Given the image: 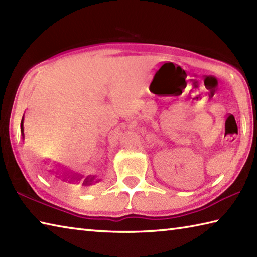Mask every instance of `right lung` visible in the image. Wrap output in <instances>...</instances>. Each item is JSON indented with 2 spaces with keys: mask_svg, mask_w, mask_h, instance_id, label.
Masks as SVG:
<instances>
[{
  "mask_svg": "<svg viewBox=\"0 0 257 257\" xmlns=\"http://www.w3.org/2000/svg\"><path fill=\"white\" fill-rule=\"evenodd\" d=\"M23 120H24V115L21 120V135L22 137L24 138V128H23ZM51 172V170H50ZM52 173H54L55 177L63 180V182L68 183V184H71V185H79L81 184V186H84V187H87V186H91L93 184H97L100 182V179L97 178V176H87V177H83L82 175L77 174V173H73L71 170H64V169H58L57 172H54L52 170Z\"/></svg>",
  "mask_w": 257,
  "mask_h": 257,
  "instance_id": "add662e5",
  "label": "right lung"
}]
</instances>
